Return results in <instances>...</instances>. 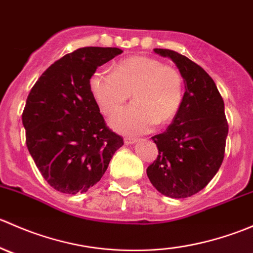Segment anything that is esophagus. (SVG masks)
<instances>
[{"label":"esophagus","mask_w":253,"mask_h":253,"mask_svg":"<svg viewBox=\"0 0 253 253\" xmlns=\"http://www.w3.org/2000/svg\"><path fill=\"white\" fill-rule=\"evenodd\" d=\"M137 142V138L134 137H125V144H133Z\"/></svg>","instance_id":"34e87169"}]
</instances>
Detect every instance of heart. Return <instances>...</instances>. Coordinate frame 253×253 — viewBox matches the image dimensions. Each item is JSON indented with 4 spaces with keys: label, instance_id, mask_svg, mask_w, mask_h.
Wrapping results in <instances>:
<instances>
[{
    "label": "heart",
    "instance_id": "1",
    "mask_svg": "<svg viewBox=\"0 0 253 253\" xmlns=\"http://www.w3.org/2000/svg\"><path fill=\"white\" fill-rule=\"evenodd\" d=\"M89 86L106 116L121 110L132 93L133 104L111 121L112 127L124 133H143L154 125L169 124L183 100V81L178 71L147 56L125 58L111 72L94 73Z\"/></svg>",
    "mask_w": 253,
    "mask_h": 253
}]
</instances>
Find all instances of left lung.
Instances as JSON below:
<instances>
[{
	"label": "left lung",
	"mask_w": 253,
	"mask_h": 253,
	"mask_svg": "<svg viewBox=\"0 0 253 253\" xmlns=\"http://www.w3.org/2000/svg\"><path fill=\"white\" fill-rule=\"evenodd\" d=\"M154 52L175 62L186 91L167 131L152 137L159 154L147 175L162 195L191 197L208 185L223 163L229 131L224 100L211 76L197 63L168 48H154Z\"/></svg>",
	"instance_id": "obj_1"
}]
</instances>
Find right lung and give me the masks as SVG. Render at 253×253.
<instances>
[{"label": "right lung", "mask_w": 253, "mask_h": 253, "mask_svg": "<svg viewBox=\"0 0 253 253\" xmlns=\"http://www.w3.org/2000/svg\"><path fill=\"white\" fill-rule=\"evenodd\" d=\"M121 52L117 47L77 48L53 62L28 95L22 115L28 150L56 191L86 192L124 145L106 126L89 86L96 68Z\"/></svg>", "instance_id": "add662e5"}]
</instances>
